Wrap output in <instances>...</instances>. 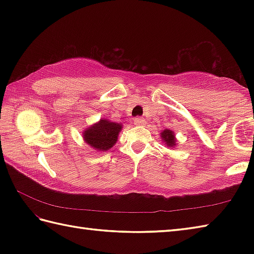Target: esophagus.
Returning a JSON list of instances; mask_svg holds the SVG:
<instances>
[{
	"mask_svg": "<svg viewBox=\"0 0 254 254\" xmlns=\"http://www.w3.org/2000/svg\"><path fill=\"white\" fill-rule=\"evenodd\" d=\"M134 124H136V126H144L145 120L143 118H135L134 119Z\"/></svg>",
	"mask_w": 254,
	"mask_h": 254,
	"instance_id": "obj_1",
	"label": "esophagus"
}]
</instances>
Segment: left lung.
<instances>
[{"label": "left lung", "mask_w": 254, "mask_h": 254, "mask_svg": "<svg viewBox=\"0 0 254 254\" xmlns=\"http://www.w3.org/2000/svg\"><path fill=\"white\" fill-rule=\"evenodd\" d=\"M160 136L163 138V141L165 142L166 146L169 147H175L176 146V137H175V133L172 132L169 128H166L163 132L160 133Z\"/></svg>", "instance_id": "obj_1"}]
</instances>
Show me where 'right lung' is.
Wrapping results in <instances>:
<instances>
[{"mask_svg":"<svg viewBox=\"0 0 254 254\" xmlns=\"http://www.w3.org/2000/svg\"><path fill=\"white\" fill-rule=\"evenodd\" d=\"M121 130L122 124L100 119L99 122L93 124L83 132L84 141L95 150L107 152L117 143Z\"/></svg>","mask_w":254,"mask_h":254,"instance_id":"right-lung-1","label":"right lung"}]
</instances>
